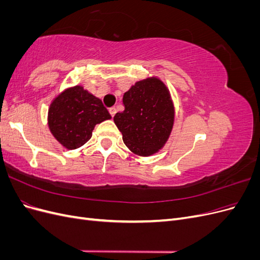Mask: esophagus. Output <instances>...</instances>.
I'll use <instances>...</instances> for the list:
<instances>
[{
  "instance_id": "34e87169",
  "label": "esophagus",
  "mask_w": 260,
  "mask_h": 260,
  "mask_svg": "<svg viewBox=\"0 0 260 260\" xmlns=\"http://www.w3.org/2000/svg\"><path fill=\"white\" fill-rule=\"evenodd\" d=\"M108 112H109V114H111L112 117H114L115 114H116V108L115 107H111V108L108 109Z\"/></svg>"
}]
</instances>
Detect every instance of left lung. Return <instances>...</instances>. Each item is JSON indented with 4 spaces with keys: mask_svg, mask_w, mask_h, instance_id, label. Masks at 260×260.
Masks as SVG:
<instances>
[{
    "mask_svg": "<svg viewBox=\"0 0 260 260\" xmlns=\"http://www.w3.org/2000/svg\"><path fill=\"white\" fill-rule=\"evenodd\" d=\"M122 103L123 112H118L114 121L124 144L141 156L158 152L169 138L175 118L166 85L157 78L139 81L123 94Z\"/></svg>",
    "mask_w": 260,
    "mask_h": 260,
    "instance_id": "left-lung-1",
    "label": "left lung"
}]
</instances>
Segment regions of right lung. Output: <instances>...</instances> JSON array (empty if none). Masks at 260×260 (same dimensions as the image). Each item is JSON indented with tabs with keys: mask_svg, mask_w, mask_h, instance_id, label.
Wrapping results in <instances>:
<instances>
[{
	"mask_svg": "<svg viewBox=\"0 0 260 260\" xmlns=\"http://www.w3.org/2000/svg\"><path fill=\"white\" fill-rule=\"evenodd\" d=\"M109 118L111 115L100 99L76 85L53 101L49 109V127L61 145L75 149L91 139L95 124Z\"/></svg>",
	"mask_w": 260,
	"mask_h": 260,
	"instance_id": "right-lung-1",
	"label": "right lung"
}]
</instances>
